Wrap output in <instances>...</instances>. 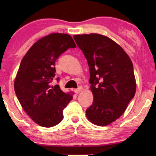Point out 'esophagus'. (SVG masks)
<instances>
[{"instance_id":"1","label":"esophagus","mask_w":156,"mask_h":156,"mask_svg":"<svg viewBox=\"0 0 156 156\" xmlns=\"http://www.w3.org/2000/svg\"><path fill=\"white\" fill-rule=\"evenodd\" d=\"M81 90H82V87H78L77 89H74V92H75L76 94H79V93L80 92Z\"/></svg>"}]
</instances>
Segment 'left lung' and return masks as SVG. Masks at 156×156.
Returning a JSON list of instances; mask_svg holds the SVG:
<instances>
[{"instance_id":"left-lung-1","label":"left lung","mask_w":156,"mask_h":156,"mask_svg":"<svg viewBox=\"0 0 156 156\" xmlns=\"http://www.w3.org/2000/svg\"><path fill=\"white\" fill-rule=\"evenodd\" d=\"M73 37L89 67L94 101L87 117L104 126L119 118L135 96L133 64L121 47L106 36L91 33Z\"/></svg>"}]
</instances>
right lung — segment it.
Wrapping results in <instances>:
<instances>
[{
    "instance_id": "add662e5",
    "label": "right lung",
    "mask_w": 156,
    "mask_h": 156,
    "mask_svg": "<svg viewBox=\"0 0 156 156\" xmlns=\"http://www.w3.org/2000/svg\"><path fill=\"white\" fill-rule=\"evenodd\" d=\"M76 44L67 34L52 33L36 42L21 61L14 82L15 92L25 112L38 125L52 127L63 119V109L72 94L59 85L51 86L55 62ZM57 82L59 78H57Z\"/></svg>"
}]
</instances>
